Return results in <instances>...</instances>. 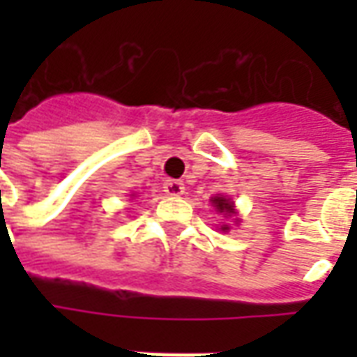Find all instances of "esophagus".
Instances as JSON below:
<instances>
[{"mask_svg": "<svg viewBox=\"0 0 357 357\" xmlns=\"http://www.w3.org/2000/svg\"><path fill=\"white\" fill-rule=\"evenodd\" d=\"M183 191H185V187L179 179H168L164 183V193L170 195V197H179V195H183Z\"/></svg>", "mask_w": 357, "mask_h": 357, "instance_id": "34e87169", "label": "esophagus"}]
</instances>
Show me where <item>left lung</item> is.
<instances>
[{"mask_svg": "<svg viewBox=\"0 0 357 357\" xmlns=\"http://www.w3.org/2000/svg\"><path fill=\"white\" fill-rule=\"evenodd\" d=\"M210 202H212V206L216 208V212H220V214H224V216H235L237 212H235V206H233V201L229 199V197H224V195H220V197H212L210 199ZM237 220V218H235ZM239 222V220H237ZM222 231H229V225H222L220 227Z\"/></svg>", "mask_w": 357, "mask_h": 357, "instance_id": "1", "label": "left lung"}]
</instances>
